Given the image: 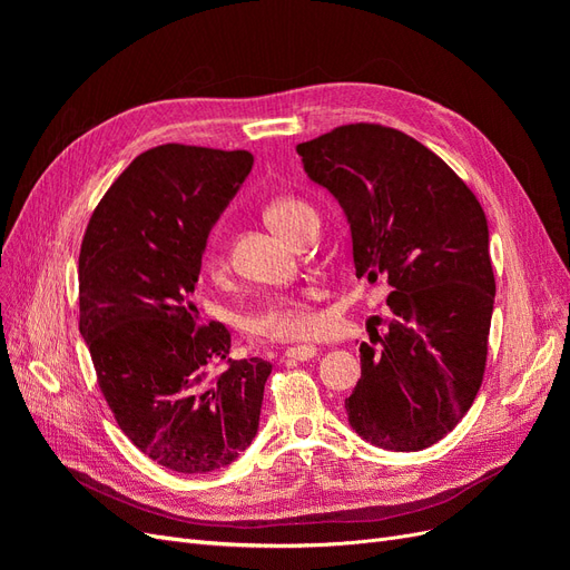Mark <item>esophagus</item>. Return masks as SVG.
<instances>
[{
	"label": "esophagus",
	"instance_id": "34e87169",
	"mask_svg": "<svg viewBox=\"0 0 570 570\" xmlns=\"http://www.w3.org/2000/svg\"><path fill=\"white\" fill-rule=\"evenodd\" d=\"M316 354H318V350L314 347V344H297V347H289L285 352L287 358H295V361H308V358H314Z\"/></svg>",
	"mask_w": 570,
	"mask_h": 570
}]
</instances>
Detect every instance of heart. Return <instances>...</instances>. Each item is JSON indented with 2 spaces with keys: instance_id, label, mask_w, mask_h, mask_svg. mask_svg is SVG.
I'll return each instance as SVG.
<instances>
[{
  "instance_id": "heart-1",
  "label": "heart",
  "mask_w": 570,
  "mask_h": 570,
  "mask_svg": "<svg viewBox=\"0 0 570 570\" xmlns=\"http://www.w3.org/2000/svg\"><path fill=\"white\" fill-rule=\"evenodd\" d=\"M316 216L314 206L292 195L273 197L264 206V218L268 226L283 235L292 237L302 220ZM204 273L209 275L214 285H226L230 278V262L226 239L220 233H212L204 245ZM316 327L314 312V292L312 289H292L283 295L268 297L254 314L247 316L245 331L256 342H289L306 337Z\"/></svg>"
}]
</instances>
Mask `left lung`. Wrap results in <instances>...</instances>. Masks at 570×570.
Instances as JSON below:
<instances>
[{
	"instance_id": "obj_1",
	"label": "left lung",
	"mask_w": 570,
	"mask_h": 570,
	"mask_svg": "<svg viewBox=\"0 0 570 570\" xmlns=\"http://www.w3.org/2000/svg\"><path fill=\"white\" fill-rule=\"evenodd\" d=\"M297 151L347 214L356 278L392 287L387 333L371 327V344L358 347L361 381L344 400L350 425L383 450L421 452L452 433L485 373L494 304L485 212L402 130L350 124Z\"/></svg>"
}]
</instances>
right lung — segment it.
I'll return each mask as SVG.
<instances>
[{
	"label": "right lung",
	"mask_w": 570,
	"mask_h": 570,
	"mask_svg": "<svg viewBox=\"0 0 570 570\" xmlns=\"http://www.w3.org/2000/svg\"><path fill=\"white\" fill-rule=\"evenodd\" d=\"M245 149L159 145L116 178L78 258L80 335L126 438L176 473H209L252 444L271 364L228 358V327L195 292L209 230L245 183Z\"/></svg>",
	"instance_id": "right-lung-1"
}]
</instances>
